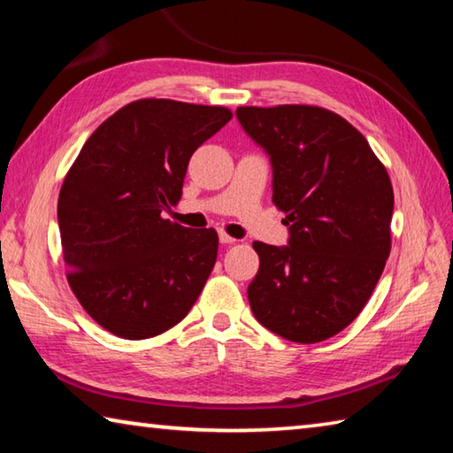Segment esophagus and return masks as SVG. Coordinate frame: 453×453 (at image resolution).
I'll use <instances>...</instances> for the list:
<instances>
[{"mask_svg": "<svg viewBox=\"0 0 453 453\" xmlns=\"http://www.w3.org/2000/svg\"><path fill=\"white\" fill-rule=\"evenodd\" d=\"M219 242H221V243H224V245H229V243H234L235 240H234V237H232V235H227L226 232H219Z\"/></svg>", "mask_w": 453, "mask_h": 453, "instance_id": "esophagus-1", "label": "esophagus"}]
</instances>
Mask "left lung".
<instances>
[{
    "instance_id": "left-lung-1",
    "label": "left lung",
    "mask_w": 453,
    "mask_h": 453,
    "mask_svg": "<svg viewBox=\"0 0 453 453\" xmlns=\"http://www.w3.org/2000/svg\"><path fill=\"white\" fill-rule=\"evenodd\" d=\"M273 167V203L288 213L283 248L254 242L248 288L256 319L296 343H318L354 321L392 250L394 189L357 129L318 105L237 107Z\"/></svg>"
}]
</instances>
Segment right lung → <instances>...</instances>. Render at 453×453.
<instances>
[{"mask_svg": "<svg viewBox=\"0 0 453 453\" xmlns=\"http://www.w3.org/2000/svg\"><path fill=\"white\" fill-rule=\"evenodd\" d=\"M232 119L221 105L137 99L83 143L58 199L70 288L113 335L145 340L188 316L218 257V232L162 218L189 157Z\"/></svg>", "mask_w": 453, "mask_h": 453, "instance_id": "obj_1", "label": "right lung"}]
</instances>
